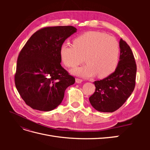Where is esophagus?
Wrapping results in <instances>:
<instances>
[{
    "instance_id": "obj_1",
    "label": "esophagus",
    "mask_w": 150,
    "mask_h": 150,
    "mask_svg": "<svg viewBox=\"0 0 150 150\" xmlns=\"http://www.w3.org/2000/svg\"><path fill=\"white\" fill-rule=\"evenodd\" d=\"M83 82V80L82 79H80L78 78H76V83H78V84H80Z\"/></svg>"
}]
</instances>
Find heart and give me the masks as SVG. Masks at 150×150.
<instances>
[{"label": "heart", "mask_w": 150, "mask_h": 150, "mask_svg": "<svg viewBox=\"0 0 150 150\" xmlns=\"http://www.w3.org/2000/svg\"><path fill=\"white\" fill-rule=\"evenodd\" d=\"M73 44L63 43L61 46L62 62L67 67H74L83 62L85 57L87 63L72 69V74L85 78L98 74L103 78L116 70L120 47L115 38L101 32L89 31L76 37Z\"/></svg>", "instance_id": "heart-1"}]
</instances>
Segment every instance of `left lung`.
Masks as SVG:
<instances>
[{"mask_svg":"<svg viewBox=\"0 0 150 150\" xmlns=\"http://www.w3.org/2000/svg\"><path fill=\"white\" fill-rule=\"evenodd\" d=\"M120 61L115 72L93 83L96 91L89 100L98 111H115L125 103L134 89L137 64L133 54L122 39L120 40Z\"/></svg>","mask_w":150,"mask_h":150,"instance_id":"left-lung-1","label":"left lung"}]
</instances>
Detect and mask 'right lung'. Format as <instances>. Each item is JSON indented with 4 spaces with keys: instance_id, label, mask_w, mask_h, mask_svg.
<instances>
[{
    "instance_id": "add662e5",
    "label": "right lung",
    "mask_w": 150,
    "mask_h": 150,
    "mask_svg": "<svg viewBox=\"0 0 150 150\" xmlns=\"http://www.w3.org/2000/svg\"><path fill=\"white\" fill-rule=\"evenodd\" d=\"M73 26L48 27L31 36L17 59L15 84L26 104L34 110L50 111L62 103L65 90L75 78L63 68L59 49L76 33Z\"/></svg>"
}]
</instances>
